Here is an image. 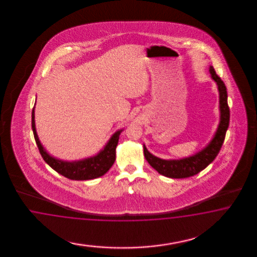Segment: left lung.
<instances>
[{"label": "left lung", "mask_w": 257, "mask_h": 257, "mask_svg": "<svg viewBox=\"0 0 257 257\" xmlns=\"http://www.w3.org/2000/svg\"><path fill=\"white\" fill-rule=\"evenodd\" d=\"M211 78L216 82L218 86V95H219V123L218 129L215 133L213 139L210 142L193 156L181 158V159H161L159 157L152 155L149 152L146 146L143 145L144 156L148 163L158 171V173L162 174L169 178H187L190 176H194L200 171L204 170L209 164L214 161V159L218 156L220 148L223 144L225 139L226 131L229 126L230 121V109L227 102V89L223 81L218 77L214 70L213 66L209 68Z\"/></svg>", "instance_id": "obj_1"}]
</instances>
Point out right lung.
<instances>
[{"instance_id":"add662e5","label":"right lung","mask_w":257,"mask_h":257,"mask_svg":"<svg viewBox=\"0 0 257 257\" xmlns=\"http://www.w3.org/2000/svg\"><path fill=\"white\" fill-rule=\"evenodd\" d=\"M32 129L39 153L52 169L70 180H91L104 175L116 160V148L119 135L123 130H117L110 138L105 146L96 156H90L82 160L64 161L49 155L39 141L35 124V106L32 110Z\"/></svg>"}]
</instances>
